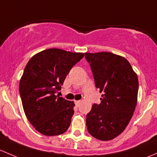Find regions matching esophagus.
<instances>
[{
    "instance_id": "obj_1",
    "label": "esophagus",
    "mask_w": 157,
    "mask_h": 157,
    "mask_svg": "<svg viewBox=\"0 0 157 157\" xmlns=\"http://www.w3.org/2000/svg\"><path fill=\"white\" fill-rule=\"evenodd\" d=\"M81 101H75V105H77V106H78V104L80 103Z\"/></svg>"
}]
</instances>
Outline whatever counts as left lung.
<instances>
[{
    "label": "left lung",
    "instance_id": "1",
    "mask_svg": "<svg viewBox=\"0 0 157 157\" xmlns=\"http://www.w3.org/2000/svg\"><path fill=\"white\" fill-rule=\"evenodd\" d=\"M95 85L102 93L86 116L91 136L109 140L120 135L130 122L138 101V78L125 57L109 52L85 53Z\"/></svg>",
    "mask_w": 157,
    "mask_h": 157
}]
</instances>
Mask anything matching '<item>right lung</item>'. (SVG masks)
<instances>
[{
  "label": "right lung",
  "instance_id": "obj_1",
  "mask_svg": "<svg viewBox=\"0 0 157 157\" xmlns=\"http://www.w3.org/2000/svg\"><path fill=\"white\" fill-rule=\"evenodd\" d=\"M83 56V53L51 48L34 55L25 66L19 81L22 106L30 123L42 135H59L69 128L75 103L55 94Z\"/></svg>",
  "mask_w": 157,
  "mask_h": 157
}]
</instances>
